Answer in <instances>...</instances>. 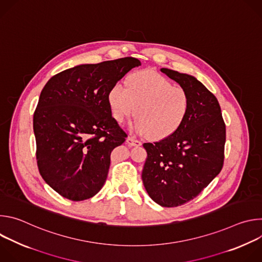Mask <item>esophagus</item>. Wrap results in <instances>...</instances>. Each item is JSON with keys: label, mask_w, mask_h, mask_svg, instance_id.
Wrapping results in <instances>:
<instances>
[{"label": "esophagus", "mask_w": 262, "mask_h": 262, "mask_svg": "<svg viewBox=\"0 0 262 262\" xmlns=\"http://www.w3.org/2000/svg\"><path fill=\"white\" fill-rule=\"evenodd\" d=\"M126 142H127L128 146H140V145L142 144L139 140L135 139L134 137H128V138L126 139Z\"/></svg>", "instance_id": "34e87169"}]
</instances>
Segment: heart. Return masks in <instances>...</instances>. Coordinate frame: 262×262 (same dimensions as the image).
I'll return each instance as SVG.
<instances>
[{
  "instance_id": "obj_1",
  "label": "heart",
  "mask_w": 262,
  "mask_h": 262,
  "mask_svg": "<svg viewBox=\"0 0 262 262\" xmlns=\"http://www.w3.org/2000/svg\"><path fill=\"white\" fill-rule=\"evenodd\" d=\"M107 100L112 115L119 123L136 110L138 118L133 129L141 135H149L154 140H163L175 134L190 107L188 93L151 70L132 73L126 86L114 84L108 90Z\"/></svg>"
}]
</instances>
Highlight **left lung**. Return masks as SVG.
Wrapping results in <instances>:
<instances>
[{
	"label": "left lung",
	"mask_w": 262,
	"mask_h": 262,
	"mask_svg": "<svg viewBox=\"0 0 262 262\" xmlns=\"http://www.w3.org/2000/svg\"><path fill=\"white\" fill-rule=\"evenodd\" d=\"M161 71L188 93L190 107L175 134L143 144L147 159L142 180L155 202L175 207L197 197L221 172L226 126L216 97L201 82L168 68Z\"/></svg>",
	"instance_id": "obj_1"
}]
</instances>
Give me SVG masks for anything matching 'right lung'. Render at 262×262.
Wrapping results in <instances>:
<instances>
[{
  "mask_svg": "<svg viewBox=\"0 0 262 262\" xmlns=\"http://www.w3.org/2000/svg\"><path fill=\"white\" fill-rule=\"evenodd\" d=\"M140 65L133 57L82 64L43 87L33 117L37 166L62 197L83 201L101 190L111 152L127 137L112 116L107 93Z\"/></svg>",
  "mask_w": 262,
  "mask_h": 262,
  "instance_id": "obj_1",
  "label": "right lung"
}]
</instances>
